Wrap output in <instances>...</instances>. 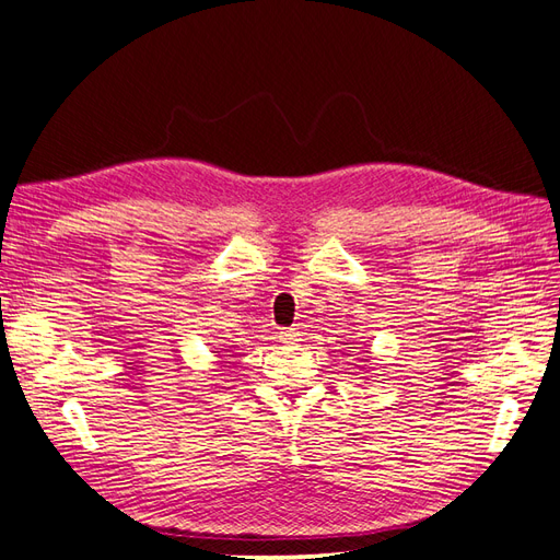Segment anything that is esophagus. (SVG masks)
Instances as JSON below:
<instances>
[{"label": "esophagus", "mask_w": 560, "mask_h": 560, "mask_svg": "<svg viewBox=\"0 0 560 560\" xmlns=\"http://www.w3.org/2000/svg\"><path fill=\"white\" fill-rule=\"evenodd\" d=\"M299 329L296 327H290V329H284V331H280V338H282V343H294V341H299Z\"/></svg>", "instance_id": "esophagus-1"}]
</instances>
